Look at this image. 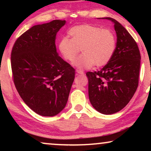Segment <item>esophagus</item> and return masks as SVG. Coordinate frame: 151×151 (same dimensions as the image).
<instances>
[{"mask_svg": "<svg viewBox=\"0 0 151 151\" xmlns=\"http://www.w3.org/2000/svg\"><path fill=\"white\" fill-rule=\"evenodd\" d=\"M76 73L79 74V75H84V72L81 71V70H76Z\"/></svg>", "mask_w": 151, "mask_h": 151, "instance_id": "esophagus-1", "label": "esophagus"}]
</instances>
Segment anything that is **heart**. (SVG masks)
I'll return each mask as SVG.
<instances>
[{"label": "heart", "mask_w": 151, "mask_h": 151, "mask_svg": "<svg viewBox=\"0 0 151 151\" xmlns=\"http://www.w3.org/2000/svg\"><path fill=\"white\" fill-rule=\"evenodd\" d=\"M71 38L62 37L59 50L66 60L73 62L81 49L82 55L76 60L73 65L80 69L104 67L112 58L116 46L113 32L92 24L74 26L69 31Z\"/></svg>", "instance_id": "b5f03b06"}]
</instances>
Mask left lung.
Returning <instances> with one entry per match:
<instances>
[{"label": "left lung", "instance_id": "left-lung-1", "mask_svg": "<svg viewBox=\"0 0 151 151\" xmlns=\"http://www.w3.org/2000/svg\"><path fill=\"white\" fill-rule=\"evenodd\" d=\"M117 34L115 52L100 71L86 72L88 97L98 112L111 115L127 106L139 84L141 55L137 42L122 24L111 18Z\"/></svg>", "mask_w": 151, "mask_h": 151}]
</instances>
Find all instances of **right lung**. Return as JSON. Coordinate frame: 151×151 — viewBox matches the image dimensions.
I'll use <instances>...</instances> for the list:
<instances>
[{
	"label": "right lung",
	"mask_w": 151,
	"mask_h": 151,
	"mask_svg": "<svg viewBox=\"0 0 151 151\" xmlns=\"http://www.w3.org/2000/svg\"><path fill=\"white\" fill-rule=\"evenodd\" d=\"M65 20L35 25L18 37L11 53L14 83L24 103L42 116L67 104L76 70L59 56L55 36Z\"/></svg>",
	"instance_id": "1"
}]
</instances>
